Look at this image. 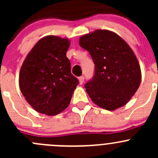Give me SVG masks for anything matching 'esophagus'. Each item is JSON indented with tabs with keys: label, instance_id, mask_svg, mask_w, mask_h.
Here are the masks:
<instances>
[{
	"label": "esophagus",
	"instance_id": "34e87169",
	"mask_svg": "<svg viewBox=\"0 0 158 158\" xmlns=\"http://www.w3.org/2000/svg\"><path fill=\"white\" fill-rule=\"evenodd\" d=\"M78 79H79V84H81V85H82V84L83 83V82H84V77H83V76H80V77H79Z\"/></svg>",
	"mask_w": 158,
	"mask_h": 158
}]
</instances>
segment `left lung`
Wrapping results in <instances>:
<instances>
[{
    "label": "left lung",
    "instance_id": "1",
    "mask_svg": "<svg viewBox=\"0 0 158 158\" xmlns=\"http://www.w3.org/2000/svg\"><path fill=\"white\" fill-rule=\"evenodd\" d=\"M95 63V76L85 85L92 101L102 109L114 111L125 106L139 88L141 72L129 45L117 33L96 30L79 38Z\"/></svg>",
    "mask_w": 158,
    "mask_h": 158
}]
</instances>
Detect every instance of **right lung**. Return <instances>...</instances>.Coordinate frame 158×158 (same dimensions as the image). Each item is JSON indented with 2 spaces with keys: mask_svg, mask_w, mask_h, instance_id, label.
I'll return each instance as SVG.
<instances>
[{
  "mask_svg": "<svg viewBox=\"0 0 158 158\" xmlns=\"http://www.w3.org/2000/svg\"><path fill=\"white\" fill-rule=\"evenodd\" d=\"M67 38L49 35L41 38L25 58L19 74V86L25 99L36 111L60 114L69 106L79 81L71 74L66 57Z\"/></svg>",
  "mask_w": 158,
  "mask_h": 158,
  "instance_id": "1",
  "label": "right lung"
}]
</instances>
